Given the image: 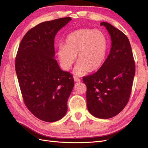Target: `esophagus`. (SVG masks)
<instances>
[{
  "mask_svg": "<svg viewBox=\"0 0 148 148\" xmlns=\"http://www.w3.org/2000/svg\"><path fill=\"white\" fill-rule=\"evenodd\" d=\"M73 79H74L75 82H76V83H78V82H81V79H80L79 78H78L77 77H74Z\"/></svg>",
  "mask_w": 148,
  "mask_h": 148,
  "instance_id": "1",
  "label": "esophagus"
}]
</instances>
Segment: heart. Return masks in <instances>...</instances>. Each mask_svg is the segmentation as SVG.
Returning <instances> with one entry per match:
<instances>
[{
	"mask_svg": "<svg viewBox=\"0 0 148 148\" xmlns=\"http://www.w3.org/2000/svg\"><path fill=\"white\" fill-rule=\"evenodd\" d=\"M109 49V40L101 29L80 28L66 36L64 46L57 49V56L63 69L69 70L77 59L74 73L83 76L99 70L104 64Z\"/></svg>",
	"mask_w": 148,
	"mask_h": 148,
	"instance_id": "obj_1",
	"label": "heart"
}]
</instances>
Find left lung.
<instances>
[{
    "label": "left lung",
    "instance_id": "1",
    "mask_svg": "<svg viewBox=\"0 0 148 148\" xmlns=\"http://www.w3.org/2000/svg\"><path fill=\"white\" fill-rule=\"evenodd\" d=\"M111 38L110 53L95 73L84 77L88 110L95 117L107 119L119 114L128 102L135 64L127 36L107 22H102Z\"/></svg>",
    "mask_w": 148,
    "mask_h": 148
}]
</instances>
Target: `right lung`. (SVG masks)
Here are the masks:
<instances>
[{"label":"right lung","mask_w":148,"mask_h":148,"mask_svg":"<svg viewBox=\"0 0 148 148\" xmlns=\"http://www.w3.org/2000/svg\"><path fill=\"white\" fill-rule=\"evenodd\" d=\"M70 17L42 22L22 39L15 59V70L26 106L47 122L63 118L74 86L73 76L62 71L55 58L56 34Z\"/></svg>","instance_id":"1"}]
</instances>
